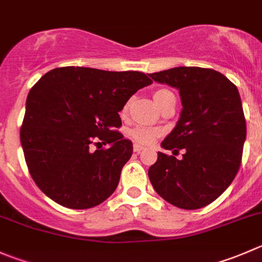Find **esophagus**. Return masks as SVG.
<instances>
[{"label":"esophagus","mask_w":262,"mask_h":262,"mask_svg":"<svg viewBox=\"0 0 262 262\" xmlns=\"http://www.w3.org/2000/svg\"><path fill=\"white\" fill-rule=\"evenodd\" d=\"M143 149H144V147L139 146V144H134V147H133V151L136 152V154H141V152L143 151Z\"/></svg>","instance_id":"34e87169"}]
</instances>
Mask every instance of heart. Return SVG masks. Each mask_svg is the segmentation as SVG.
Instances as JSON below:
<instances>
[{
  "mask_svg": "<svg viewBox=\"0 0 262 262\" xmlns=\"http://www.w3.org/2000/svg\"><path fill=\"white\" fill-rule=\"evenodd\" d=\"M169 95H172L169 90H159L155 92L154 98L156 101L157 105H161L162 101L167 97ZM129 110V102L124 105L123 110H121V115H125ZM162 129L157 128V126H146V125H137L129 130L128 136L133 139L136 143L143 144V146H148L156 142L160 137L162 136Z\"/></svg>",
  "mask_w": 262,
  "mask_h": 262,
  "instance_id": "b5f03b06",
  "label": "heart"
}]
</instances>
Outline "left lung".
<instances>
[{"mask_svg": "<svg viewBox=\"0 0 262 262\" xmlns=\"http://www.w3.org/2000/svg\"><path fill=\"white\" fill-rule=\"evenodd\" d=\"M179 90L183 110L164 139L165 149H184L183 159L159 152L148 178L165 201L179 209L207 206L232 184L242 161L246 119L237 87L222 73L179 67L148 74Z\"/></svg>", "mask_w": 262, "mask_h": 262, "instance_id": "left-lung-1", "label": "left lung"}]
</instances>
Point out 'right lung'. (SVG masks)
<instances>
[{
    "mask_svg": "<svg viewBox=\"0 0 262 262\" xmlns=\"http://www.w3.org/2000/svg\"><path fill=\"white\" fill-rule=\"evenodd\" d=\"M151 83L141 72L63 67L46 73L29 91L20 128L38 188L68 209H91L107 200L133 154L132 142L116 130L119 111ZM97 140L111 147L102 149Z\"/></svg>",
    "mask_w": 262,
    "mask_h": 262,
    "instance_id": "obj_1",
    "label": "right lung"
}]
</instances>
